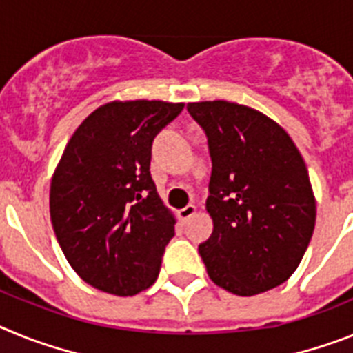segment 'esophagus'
I'll return each mask as SVG.
<instances>
[{
  "label": "esophagus",
  "mask_w": 353,
  "mask_h": 353,
  "mask_svg": "<svg viewBox=\"0 0 353 353\" xmlns=\"http://www.w3.org/2000/svg\"><path fill=\"white\" fill-rule=\"evenodd\" d=\"M195 211H197V208H195L194 204H188V206H185L183 210L177 211V214H179V219L185 222V220H188V219H192V216H194Z\"/></svg>",
  "instance_id": "esophagus-1"
}]
</instances>
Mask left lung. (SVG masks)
<instances>
[{
  "label": "left lung",
  "mask_w": 353,
  "mask_h": 353,
  "mask_svg": "<svg viewBox=\"0 0 353 353\" xmlns=\"http://www.w3.org/2000/svg\"><path fill=\"white\" fill-rule=\"evenodd\" d=\"M186 110L206 133L213 163L206 201L213 232L199 245L208 275L240 296L283 284L316 222L302 154L281 125L249 106L204 101Z\"/></svg>",
  "instance_id": "obj_1"
}]
</instances>
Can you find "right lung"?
Returning <instances> with one entry per match:
<instances>
[{"mask_svg": "<svg viewBox=\"0 0 353 353\" xmlns=\"http://www.w3.org/2000/svg\"><path fill=\"white\" fill-rule=\"evenodd\" d=\"M183 108L113 101L67 143L51 181V223L69 265L97 290L137 295L158 279L176 220L151 177L152 142Z\"/></svg>", "mask_w": 353, "mask_h": 353, "instance_id": "add662e5", "label": "right lung"}]
</instances>
